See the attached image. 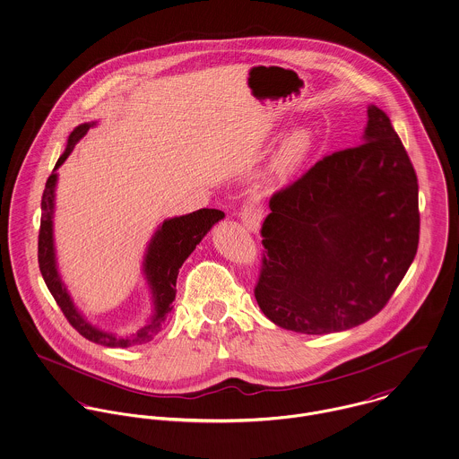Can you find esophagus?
Returning a JSON list of instances; mask_svg holds the SVG:
<instances>
[{
	"label": "esophagus",
	"instance_id": "obj_1",
	"mask_svg": "<svg viewBox=\"0 0 459 459\" xmlns=\"http://www.w3.org/2000/svg\"><path fill=\"white\" fill-rule=\"evenodd\" d=\"M243 223L247 225V229L251 232H256L260 229V223H262V210L255 204H245L243 210L239 212Z\"/></svg>",
	"mask_w": 459,
	"mask_h": 459
}]
</instances>
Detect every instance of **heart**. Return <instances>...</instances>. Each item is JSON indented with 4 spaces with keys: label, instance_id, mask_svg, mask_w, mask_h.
<instances>
[{
    "label": "heart",
    "instance_id": "heart-1",
    "mask_svg": "<svg viewBox=\"0 0 459 459\" xmlns=\"http://www.w3.org/2000/svg\"><path fill=\"white\" fill-rule=\"evenodd\" d=\"M311 148V134L306 129H297L291 134H288L281 143L278 153L273 159L271 175L274 179L281 181L290 177L306 159L307 152Z\"/></svg>",
    "mask_w": 459,
    "mask_h": 459
}]
</instances>
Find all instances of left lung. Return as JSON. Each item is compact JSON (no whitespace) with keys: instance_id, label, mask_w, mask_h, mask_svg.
Returning a JSON list of instances; mask_svg holds the SVG:
<instances>
[{"instance_id":"1","label":"left lung","mask_w":459,"mask_h":459,"mask_svg":"<svg viewBox=\"0 0 459 459\" xmlns=\"http://www.w3.org/2000/svg\"><path fill=\"white\" fill-rule=\"evenodd\" d=\"M359 144L323 157L276 192L255 299L278 326L309 335L376 316L420 243L418 177L388 115L367 109Z\"/></svg>"}]
</instances>
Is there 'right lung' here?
Masks as SVG:
<instances>
[{"mask_svg": "<svg viewBox=\"0 0 459 459\" xmlns=\"http://www.w3.org/2000/svg\"><path fill=\"white\" fill-rule=\"evenodd\" d=\"M92 126H96V122L80 124L78 127L73 129L65 153L59 157L54 168V173L45 183V190L41 197V223H39V236H38V264H39V271L47 288L50 290L63 315L70 321L71 326L80 335L108 348H131V346H138L152 341L157 333H160L166 328L173 311V300L177 297V278L179 267L183 265V262L188 258V255L195 249V247L203 241V238L210 232L212 225L225 216V212L203 208L190 214L164 220L162 225H159L153 238L150 239V245L146 247L144 260H143V274L146 276V281L152 290L153 315L142 328L122 337L91 325L73 304L70 293L59 276L57 262H56V247H54L52 218H54V197H56V183H57L56 169L63 166V162L70 157L74 144L87 134V131Z\"/></svg>", "mask_w": 459, "mask_h": 459, "instance_id": "add662e5", "label": "right lung"}]
</instances>
